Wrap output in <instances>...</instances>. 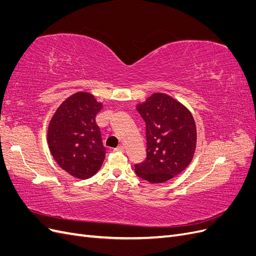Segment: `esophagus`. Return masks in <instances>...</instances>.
I'll return each instance as SVG.
<instances>
[{
  "label": "esophagus",
  "mask_w": 256,
  "mask_h": 256,
  "mask_svg": "<svg viewBox=\"0 0 256 256\" xmlns=\"http://www.w3.org/2000/svg\"><path fill=\"white\" fill-rule=\"evenodd\" d=\"M114 152H125V147H124V146L116 147V148L114 150Z\"/></svg>",
  "instance_id": "34e87169"
}]
</instances>
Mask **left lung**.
I'll list each match as a JSON object with an SVG mask.
<instances>
[{
  "instance_id": "obj_1",
  "label": "left lung",
  "mask_w": 256,
  "mask_h": 256,
  "mask_svg": "<svg viewBox=\"0 0 256 256\" xmlns=\"http://www.w3.org/2000/svg\"><path fill=\"white\" fill-rule=\"evenodd\" d=\"M145 122L146 158L136 174L152 184L164 182L189 166L196 150V128L191 113L161 92L136 106Z\"/></svg>"
}]
</instances>
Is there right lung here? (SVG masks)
<instances>
[{
	"mask_svg": "<svg viewBox=\"0 0 256 256\" xmlns=\"http://www.w3.org/2000/svg\"><path fill=\"white\" fill-rule=\"evenodd\" d=\"M102 108L88 92H76L58 106L48 128V144L54 160L80 180L94 176L106 157L96 124Z\"/></svg>",
	"mask_w": 256,
	"mask_h": 256,
	"instance_id": "add662e5",
	"label": "right lung"
}]
</instances>
